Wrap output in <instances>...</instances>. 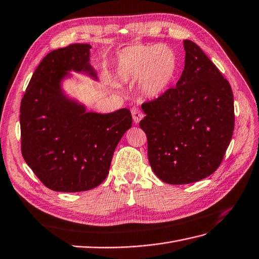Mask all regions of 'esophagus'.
<instances>
[{
	"label": "esophagus",
	"instance_id": "obj_1",
	"mask_svg": "<svg viewBox=\"0 0 259 259\" xmlns=\"http://www.w3.org/2000/svg\"><path fill=\"white\" fill-rule=\"evenodd\" d=\"M131 115H132V118H134V121L136 123H139L140 120L143 118V113H142V111L138 107L132 108V109H131Z\"/></svg>",
	"mask_w": 259,
	"mask_h": 259
}]
</instances>
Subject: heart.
<instances>
[{
    "mask_svg": "<svg viewBox=\"0 0 259 259\" xmlns=\"http://www.w3.org/2000/svg\"><path fill=\"white\" fill-rule=\"evenodd\" d=\"M178 71V57L171 47L135 45L120 53L116 66L118 79L141 83L148 98H158L170 87Z\"/></svg>",
    "mask_w": 259,
    "mask_h": 259,
    "instance_id": "obj_1",
    "label": "heart"
}]
</instances>
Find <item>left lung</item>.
<instances>
[{"mask_svg": "<svg viewBox=\"0 0 259 259\" xmlns=\"http://www.w3.org/2000/svg\"><path fill=\"white\" fill-rule=\"evenodd\" d=\"M184 70L177 86L144 102L140 128L148 139L153 172L169 184L211 176L223 160L234 131V97L218 67L192 40H183Z\"/></svg>", "mask_w": 259, "mask_h": 259, "instance_id": "1", "label": "left lung"}]
</instances>
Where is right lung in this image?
<instances>
[{
	"label": "right lung",
	"mask_w": 259,
	"mask_h": 259,
	"mask_svg": "<svg viewBox=\"0 0 259 259\" xmlns=\"http://www.w3.org/2000/svg\"><path fill=\"white\" fill-rule=\"evenodd\" d=\"M90 48L71 44L47 54L21 102L22 155L53 191H88L104 182L117 144L132 124L127 108L105 115L87 112L65 95L62 81L70 70L97 79Z\"/></svg>",
	"instance_id": "add662e5"
}]
</instances>
